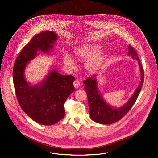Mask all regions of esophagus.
<instances>
[{"instance_id":"esophagus-1","label":"esophagus","mask_w":158,"mask_h":158,"mask_svg":"<svg viewBox=\"0 0 158 158\" xmlns=\"http://www.w3.org/2000/svg\"><path fill=\"white\" fill-rule=\"evenodd\" d=\"M73 85H74L75 88H78L80 86V85H81V83H80V82H79V81L76 80V81H74V82H73Z\"/></svg>"}]
</instances>
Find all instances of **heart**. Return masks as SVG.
I'll return each instance as SVG.
<instances>
[{
    "mask_svg": "<svg viewBox=\"0 0 158 158\" xmlns=\"http://www.w3.org/2000/svg\"><path fill=\"white\" fill-rule=\"evenodd\" d=\"M101 49V47L97 44L81 45L74 49L73 56L76 59H86L84 63L85 68L88 72L94 73L100 69L104 61L103 56L99 53ZM63 60L69 69L75 68L74 59L69 54H64Z\"/></svg>",
    "mask_w": 158,
    "mask_h": 158,
    "instance_id": "1",
    "label": "heart"
}]
</instances>
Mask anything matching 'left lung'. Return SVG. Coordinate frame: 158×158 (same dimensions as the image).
<instances>
[{"label": "left lung", "mask_w": 158, "mask_h": 158, "mask_svg": "<svg viewBox=\"0 0 158 158\" xmlns=\"http://www.w3.org/2000/svg\"><path fill=\"white\" fill-rule=\"evenodd\" d=\"M128 56L138 61L140 72V82L139 86L126 104L117 108L105 101L98 89V75H94L83 81L85 85L84 88L87 93L90 118L96 123L111 124L121 120L135 104L140 92L144 79L143 68L135 50L130 45H128Z\"/></svg>", "instance_id": "obj_1"}]
</instances>
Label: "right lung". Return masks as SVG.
Returning a JSON list of instances; mask_svg holds the SVG:
<instances>
[{
  "mask_svg": "<svg viewBox=\"0 0 158 158\" xmlns=\"http://www.w3.org/2000/svg\"><path fill=\"white\" fill-rule=\"evenodd\" d=\"M57 39V34L51 31L34 35L18 55L13 69L15 93L21 108L32 120L45 126L54 124L64 117V104L75 90V78L61 75L52 66L41 81L31 84L25 72L38 53L50 54Z\"/></svg>",
  "mask_w": 158,
  "mask_h": 158,
  "instance_id": "1",
  "label": "right lung"
}]
</instances>
